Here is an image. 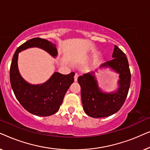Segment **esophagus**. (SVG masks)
I'll list each match as a JSON object with an SVG mask.
<instances>
[{"mask_svg": "<svg viewBox=\"0 0 150 150\" xmlns=\"http://www.w3.org/2000/svg\"><path fill=\"white\" fill-rule=\"evenodd\" d=\"M78 77H79V74H78L77 73H76V74H75V75H74V81H75V82H76V81H77V80H78Z\"/></svg>", "mask_w": 150, "mask_h": 150, "instance_id": "34e87169", "label": "esophagus"}]
</instances>
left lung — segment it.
Wrapping results in <instances>:
<instances>
[{
  "instance_id": "8db88e82",
  "label": "left lung",
  "mask_w": 150,
  "mask_h": 150,
  "mask_svg": "<svg viewBox=\"0 0 150 150\" xmlns=\"http://www.w3.org/2000/svg\"><path fill=\"white\" fill-rule=\"evenodd\" d=\"M112 57V60L102 63L99 69H109L118 74V88L115 90L108 92L99 87L95 77V72L99 69L78 79L83 110L91 117H106L115 114L124 104L128 95L131 79L128 59L117 46H115Z\"/></svg>"
}]
</instances>
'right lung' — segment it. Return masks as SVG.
<instances>
[{"label":"right lung","mask_w":150,"mask_h":150,"mask_svg":"<svg viewBox=\"0 0 150 150\" xmlns=\"http://www.w3.org/2000/svg\"><path fill=\"white\" fill-rule=\"evenodd\" d=\"M30 48L42 49L53 58L58 56L57 46L42 38H33L18 47L14 53L10 67V82L18 102L30 113L40 117L50 116L58 111L67 89L74 83V72L63 75L54 72L44 83L33 85L20 74L18 65V55Z\"/></svg>","instance_id":"right-lung-1"}]
</instances>
